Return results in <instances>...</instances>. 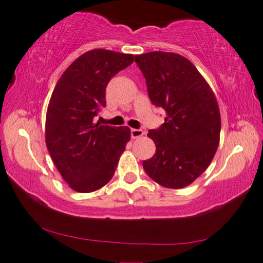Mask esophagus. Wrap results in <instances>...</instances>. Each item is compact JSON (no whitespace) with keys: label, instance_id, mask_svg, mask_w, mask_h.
I'll return each instance as SVG.
<instances>
[{"label":"esophagus","instance_id":"esophagus-1","mask_svg":"<svg viewBox=\"0 0 263 263\" xmlns=\"http://www.w3.org/2000/svg\"><path fill=\"white\" fill-rule=\"evenodd\" d=\"M143 134H145V133H143V130H141V129H130V135L133 139L141 138Z\"/></svg>","mask_w":263,"mask_h":263}]
</instances>
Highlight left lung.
<instances>
[{
    "label": "left lung",
    "instance_id": "1",
    "mask_svg": "<svg viewBox=\"0 0 263 263\" xmlns=\"http://www.w3.org/2000/svg\"><path fill=\"white\" fill-rule=\"evenodd\" d=\"M135 62L151 102L166 112L160 128L148 132L156 154L143 160V170L165 188H184L217 152L221 128L217 98L196 67L178 53L147 52L136 55Z\"/></svg>",
    "mask_w": 263,
    "mask_h": 263
}]
</instances>
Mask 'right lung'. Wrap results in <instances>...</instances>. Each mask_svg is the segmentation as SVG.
Listing matches in <instances>:
<instances>
[{"mask_svg": "<svg viewBox=\"0 0 263 263\" xmlns=\"http://www.w3.org/2000/svg\"><path fill=\"white\" fill-rule=\"evenodd\" d=\"M133 62L130 53L91 50L67 68L53 88L45 142L57 170L75 192L91 193L105 185L130 140L128 127L100 125L95 117L106 105L111 78Z\"/></svg>", "mask_w": 263, "mask_h": 263, "instance_id": "1", "label": "right lung"}]
</instances>
